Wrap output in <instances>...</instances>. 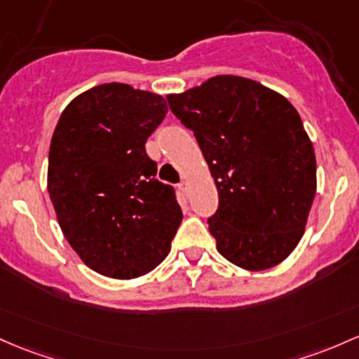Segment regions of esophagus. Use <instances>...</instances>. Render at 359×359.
I'll use <instances>...</instances> for the list:
<instances>
[{"instance_id": "esophagus-1", "label": "esophagus", "mask_w": 359, "mask_h": 359, "mask_svg": "<svg viewBox=\"0 0 359 359\" xmlns=\"http://www.w3.org/2000/svg\"><path fill=\"white\" fill-rule=\"evenodd\" d=\"M179 189H180V192H182V194L187 196V191H189L187 182H180V184H179Z\"/></svg>"}]
</instances>
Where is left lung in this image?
Listing matches in <instances>:
<instances>
[{
	"label": "left lung",
	"mask_w": 359,
	"mask_h": 359,
	"mask_svg": "<svg viewBox=\"0 0 359 359\" xmlns=\"http://www.w3.org/2000/svg\"><path fill=\"white\" fill-rule=\"evenodd\" d=\"M167 100L194 131L218 189L208 224L219 254L249 271L285 261L303 237L317 191L313 147L297 109L230 74Z\"/></svg>",
	"instance_id": "1"
}]
</instances>
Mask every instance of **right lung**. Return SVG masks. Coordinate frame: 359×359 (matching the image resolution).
<instances>
[{"instance_id":"1","label":"right lung","mask_w":359,"mask_h":359,"mask_svg":"<svg viewBox=\"0 0 359 359\" xmlns=\"http://www.w3.org/2000/svg\"><path fill=\"white\" fill-rule=\"evenodd\" d=\"M167 112L156 93L105 83L59 117L47 189L66 240L98 274L137 278L170 252L182 210L144 148Z\"/></svg>"}]
</instances>
